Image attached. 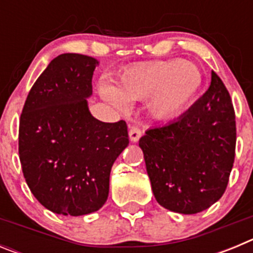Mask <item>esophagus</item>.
<instances>
[{"mask_svg": "<svg viewBox=\"0 0 253 253\" xmlns=\"http://www.w3.org/2000/svg\"><path fill=\"white\" fill-rule=\"evenodd\" d=\"M140 137H142V130L138 128L137 125H131L130 129H129V138H130L131 142L137 143Z\"/></svg>", "mask_w": 253, "mask_h": 253, "instance_id": "obj_1", "label": "esophagus"}]
</instances>
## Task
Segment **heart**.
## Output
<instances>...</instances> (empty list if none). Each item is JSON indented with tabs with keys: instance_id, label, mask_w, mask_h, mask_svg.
Segmentation results:
<instances>
[{
	"instance_id": "1",
	"label": "heart",
	"mask_w": 253,
	"mask_h": 253,
	"mask_svg": "<svg viewBox=\"0 0 253 253\" xmlns=\"http://www.w3.org/2000/svg\"><path fill=\"white\" fill-rule=\"evenodd\" d=\"M203 82V72L193 62L157 60L126 68L116 77L114 86L102 84L100 93L119 110L128 109V101L149 99L152 115L165 119L189 106Z\"/></svg>"
}]
</instances>
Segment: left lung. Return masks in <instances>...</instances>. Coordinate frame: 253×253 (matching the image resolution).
Masks as SVG:
<instances>
[{"label": "left lung", "instance_id": "8db88e82", "mask_svg": "<svg viewBox=\"0 0 253 253\" xmlns=\"http://www.w3.org/2000/svg\"><path fill=\"white\" fill-rule=\"evenodd\" d=\"M234 119L231 96L211 72L210 87L186 113L140 138L152 191L161 207L196 214L222 198L234 162Z\"/></svg>", "mask_w": 253, "mask_h": 253}]
</instances>
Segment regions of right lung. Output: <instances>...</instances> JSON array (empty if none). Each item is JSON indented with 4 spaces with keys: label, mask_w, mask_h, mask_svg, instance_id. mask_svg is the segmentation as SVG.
I'll list each match as a JSON object with an SVG mask.
<instances>
[{
    "label": "right lung",
    "mask_w": 253,
    "mask_h": 253,
    "mask_svg": "<svg viewBox=\"0 0 253 253\" xmlns=\"http://www.w3.org/2000/svg\"><path fill=\"white\" fill-rule=\"evenodd\" d=\"M96 66L88 55H58L31 87L20 118L24 177L55 214L97 211L109 196L111 167L129 144L124 120L100 122L88 110Z\"/></svg>",
    "instance_id": "right-lung-1"
}]
</instances>
